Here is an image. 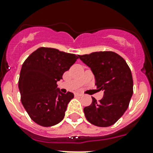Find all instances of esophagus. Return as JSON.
<instances>
[{"instance_id": "esophagus-1", "label": "esophagus", "mask_w": 153, "mask_h": 153, "mask_svg": "<svg viewBox=\"0 0 153 153\" xmlns=\"http://www.w3.org/2000/svg\"><path fill=\"white\" fill-rule=\"evenodd\" d=\"M82 95V94H79V93H74V96H75V97H81V96Z\"/></svg>"}]
</instances>
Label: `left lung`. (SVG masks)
I'll return each instance as SVG.
<instances>
[{"label":"left lung","mask_w":153,"mask_h":153,"mask_svg":"<svg viewBox=\"0 0 153 153\" xmlns=\"http://www.w3.org/2000/svg\"><path fill=\"white\" fill-rule=\"evenodd\" d=\"M95 78V85L104 96L99 102L83 109L89 122L99 127H108L118 121L128 109L133 93L131 70L126 60L114 51H96L79 55Z\"/></svg>","instance_id":"left-lung-1"}]
</instances>
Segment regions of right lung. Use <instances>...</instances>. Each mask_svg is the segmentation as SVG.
<instances>
[{
  "mask_svg": "<svg viewBox=\"0 0 153 153\" xmlns=\"http://www.w3.org/2000/svg\"><path fill=\"white\" fill-rule=\"evenodd\" d=\"M79 55L51 48H39L26 59L18 86L20 100L32 121L44 127L59 123L65 116L71 92L62 94L57 82L76 62Z\"/></svg>",
  "mask_w": 153,
  "mask_h": 153,
  "instance_id": "1",
  "label": "right lung"
}]
</instances>
